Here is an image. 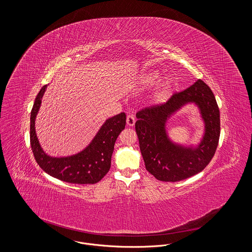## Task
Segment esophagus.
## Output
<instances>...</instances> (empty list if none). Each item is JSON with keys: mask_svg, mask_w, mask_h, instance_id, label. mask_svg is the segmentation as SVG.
<instances>
[{"mask_svg": "<svg viewBox=\"0 0 252 252\" xmlns=\"http://www.w3.org/2000/svg\"><path fill=\"white\" fill-rule=\"evenodd\" d=\"M135 122H136V120H135V117L133 115H128L126 117V125L128 126H133L135 125Z\"/></svg>", "mask_w": 252, "mask_h": 252, "instance_id": "1", "label": "esophagus"}]
</instances>
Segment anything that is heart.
Masks as SVG:
<instances>
[{
	"mask_svg": "<svg viewBox=\"0 0 252 252\" xmlns=\"http://www.w3.org/2000/svg\"><path fill=\"white\" fill-rule=\"evenodd\" d=\"M158 79H159V73L157 71H150V72H145L140 77V84L144 87H149V86L156 84L157 82L158 81ZM173 87H174V84L171 79L164 80L157 89L155 94H154L155 99L159 101V100L166 98L171 94Z\"/></svg>",
	"mask_w": 252,
	"mask_h": 252,
	"instance_id": "b5f03b06",
	"label": "heart"
}]
</instances>
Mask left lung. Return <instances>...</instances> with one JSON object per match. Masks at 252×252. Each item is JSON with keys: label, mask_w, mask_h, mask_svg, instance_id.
I'll list each match as a JSON object with an SVG mask.
<instances>
[{"label": "left lung", "mask_w": 252, "mask_h": 252, "mask_svg": "<svg viewBox=\"0 0 252 252\" xmlns=\"http://www.w3.org/2000/svg\"><path fill=\"white\" fill-rule=\"evenodd\" d=\"M187 103H194L204 122V135L195 147L174 143L167 136V119ZM135 128L146 170L160 181H180L201 172L216 153L220 136V113L212 90L201 79L166 103L143 108Z\"/></svg>", "instance_id": "8db88e82"}]
</instances>
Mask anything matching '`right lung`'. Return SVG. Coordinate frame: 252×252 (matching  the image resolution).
<instances>
[{
    "instance_id": "1",
    "label": "right lung",
    "mask_w": 252,
    "mask_h": 252,
    "mask_svg": "<svg viewBox=\"0 0 252 252\" xmlns=\"http://www.w3.org/2000/svg\"><path fill=\"white\" fill-rule=\"evenodd\" d=\"M47 85L37 94L30 116V144L37 164L50 176L74 184H94L104 178L110 168L114 144L125 129L126 116L117 114L103 124L93 141L82 151L72 156L51 157L40 146L35 121Z\"/></svg>"
}]
</instances>
